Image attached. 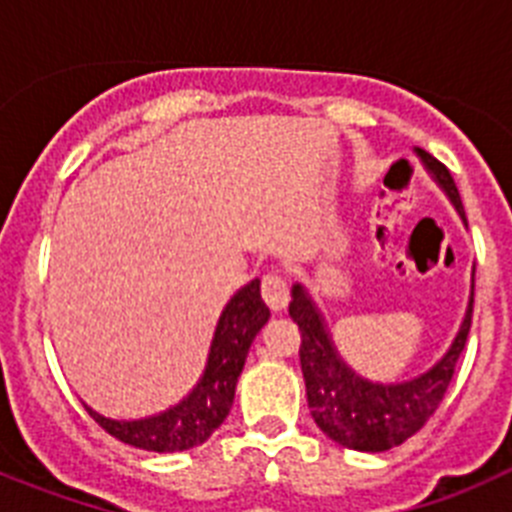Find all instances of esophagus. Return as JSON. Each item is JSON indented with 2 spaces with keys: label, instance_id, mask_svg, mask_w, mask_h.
I'll list each match as a JSON object with an SVG mask.
<instances>
[{
  "label": "esophagus",
  "instance_id": "obj_1",
  "mask_svg": "<svg viewBox=\"0 0 512 512\" xmlns=\"http://www.w3.org/2000/svg\"><path fill=\"white\" fill-rule=\"evenodd\" d=\"M261 297H264V302L274 312L284 310V307H287V302H289L287 282H284L279 274H266L264 282H261Z\"/></svg>",
  "mask_w": 512,
  "mask_h": 512
}]
</instances>
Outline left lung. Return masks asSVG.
Instances as JSON below:
<instances>
[{
	"label": "left lung",
	"mask_w": 512,
	"mask_h": 512,
	"mask_svg": "<svg viewBox=\"0 0 512 512\" xmlns=\"http://www.w3.org/2000/svg\"><path fill=\"white\" fill-rule=\"evenodd\" d=\"M413 153L420 158L425 174L431 176L436 187L446 194V200L461 217V223L467 225L459 189H456L449 169L436 161L431 153H425L423 148H413ZM472 305L474 271L467 310H464V318H461L449 348L415 377L377 382V379L361 377L354 366L346 364V359L338 354L336 343H333L325 315L320 312L318 302L312 300L310 289L305 287V282L292 284L289 315L302 330V377H305L310 415L320 431L346 449L372 451V454L395 449L408 441L413 433H418L436 413L446 395V387L454 377L456 361L464 351L469 328H472Z\"/></svg>",
	"instance_id": "obj_1"
}]
</instances>
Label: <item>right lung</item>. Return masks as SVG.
I'll list each match as a JSON object with an SVG mask.
<instances>
[{
  "instance_id": "right-lung-1",
  "label": "right lung",
  "mask_w": 512,
  "mask_h": 512,
  "mask_svg": "<svg viewBox=\"0 0 512 512\" xmlns=\"http://www.w3.org/2000/svg\"><path fill=\"white\" fill-rule=\"evenodd\" d=\"M269 318V307L261 300V279H251L220 312L205 369L182 400L146 418H107L87 405L89 415L110 436L135 449L171 454L200 446L228 418L251 343Z\"/></svg>"
}]
</instances>
